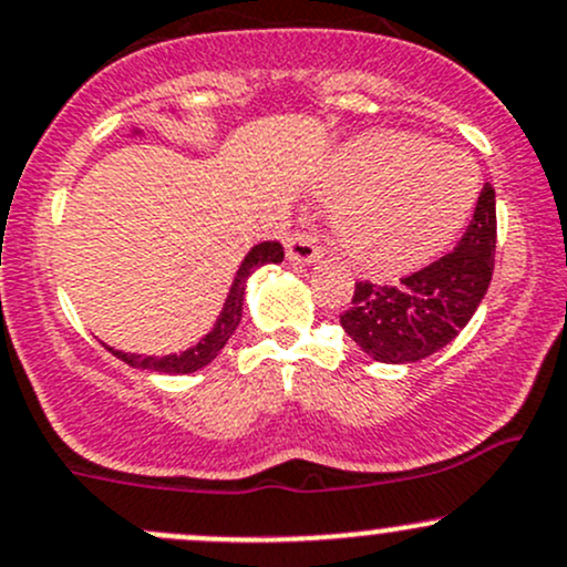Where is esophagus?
I'll use <instances>...</instances> for the list:
<instances>
[{
	"mask_svg": "<svg viewBox=\"0 0 567 567\" xmlns=\"http://www.w3.org/2000/svg\"><path fill=\"white\" fill-rule=\"evenodd\" d=\"M285 249H288V258L293 264H312V260L320 258V241L312 230H293L288 236Z\"/></svg>",
	"mask_w": 567,
	"mask_h": 567,
	"instance_id": "34e87169",
	"label": "esophagus"
}]
</instances>
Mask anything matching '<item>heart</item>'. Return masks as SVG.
Here are the masks:
<instances>
[{
	"label": "heart",
	"instance_id": "b5f03b06",
	"mask_svg": "<svg viewBox=\"0 0 567 567\" xmlns=\"http://www.w3.org/2000/svg\"><path fill=\"white\" fill-rule=\"evenodd\" d=\"M333 212L339 244L355 264L396 271L443 249L467 223L478 165L451 146L408 133L367 135L339 159Z\"/></svg>",
	"mask_w": 567,
	"mask_h": 567
}]
</instances>
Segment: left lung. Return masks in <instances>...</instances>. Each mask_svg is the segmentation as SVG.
Instances as JSON below:
<instances>
[{"label": "left lung", "instance_id": "left-lung-1", "mask_svg": "<svg viewBox=\"0 0 567 567\" xmlns=\"http://www.w3.org/2000/svg\"><path fill=\"white\" fill-rule=\"evenodd\" d=\"M497 247L494 189L486 184L473 219L443 258L399 279L378 285L359 279L350 309L339 315L348 337L383 363H413L437 353L470 323L486 296Z\"/></svg>", "mask_w": 567, "mask_h": 567}]
</instances>
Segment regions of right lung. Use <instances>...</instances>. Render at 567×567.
<instances>
[{"label":"right lung","instance_id":"1","mask_svg":"<svg viewBox=\"0 0 567 567\" xmlns=\"http://www.w3.org/2000/svg\"><path fill=\"white\" fill-rule=\"evenodd\" d=\"M285 258L282 244L274 238V241H264L258 247L249 249V255L244 258L241 268H238L234 288H230L228 301H225L223 315H219L217 326L206 333V339H200L195 348L184 350L182 355H163V359H152V355H130V353H118V350L109 348L116 359H122L124 363L135 369H148V372H163V374H187L195 372V369H204L206 363H212L219 355V350L225 348L230 337H234L236 326L241 323V307H244V285H247L249 274L255 268L266 266V264H279Z\"/></svg>","mask_w":567,"mask_h":567}]
</instances>
